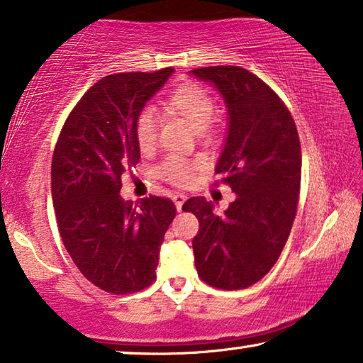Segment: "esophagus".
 I'll list each match as a JSON object with an SVG mask.
<instances>
[{
    "mask_svg": "<svg viewBox=\"0 0 363 363\" xmlns=\"http://www.w3.org/2000/svg\"><path fill=\"white\" fill-rule=\"evenodd\" d=\"M186 195L184 194H176L174 197H172V200H174V205H176V210L177 211H181L182 210V205H184V202H186Z\"/></svg>",
    "mask_w": 363,
    "mask_h": 363,
    "instance_id": "1",
    "label": "esophagus"
}]
</instances>
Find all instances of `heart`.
<instances>
[{
	"mask_svg": "<svg viewBox=\"0 0 363 363\" xmlns=\"http://www.w3.org/2000/svg\"><path fill=\"white\" fill-rule=\"evenodd\" d=\"M168 106L179 114L197 132H205L213 124L218 114L216 100L208 90L199 84H184L177 87L168 99ZM135 140L142 150H152L158 140V118L152 108H143L135 116ZM202 160H186L169 157L160 164L158 174L174 186L191 184L195 171L202 168Z\"/></svg>",
	"mask_w": 363,
	"mask_h": 363,
	"instance_id": "b5f03b06",
	"label": "heart"
}]
</instances>
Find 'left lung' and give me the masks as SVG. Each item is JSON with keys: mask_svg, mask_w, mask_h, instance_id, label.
<instances>
[{"mask_svg": "<svg viewBox=\"0 0 363 363\" xmlns=\"http://www.w3.org/2000/svg\"><path fill=\"white\" fill-rule=\"evenodd\" d=\"M220 91L228 135L215 172L238 195L223 215L203 197L182 205L199 218L192 240L195 268L218 289L260 281L283 252L301 192L302 153L294 119L274 91L240 66L191 71Z\"/></svg>", "mask_w": 363, "mask_h": 363, "instance_id": "1", "label": "left lung"}]
</instances>
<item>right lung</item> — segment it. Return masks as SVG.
<instances>
[{"instance_id": "right-lung-1", "label": "right lung", "mask_w": 363, "mask_h": 363, "mask_svg": "<svg viewBox=\"0 0 363 363\" xmlns=\"http://www.w3.org/2000/svg\"><path fill=\"white\" fill-rule=\"evenodd\" d=\"M174 72H121L85 91L69 114L51 161V195L67 254L100 289L130 294L150 286L176 206L150 195L121 197L123 174L140 160L135 116Z\"/></svg>"}]
</instances>
